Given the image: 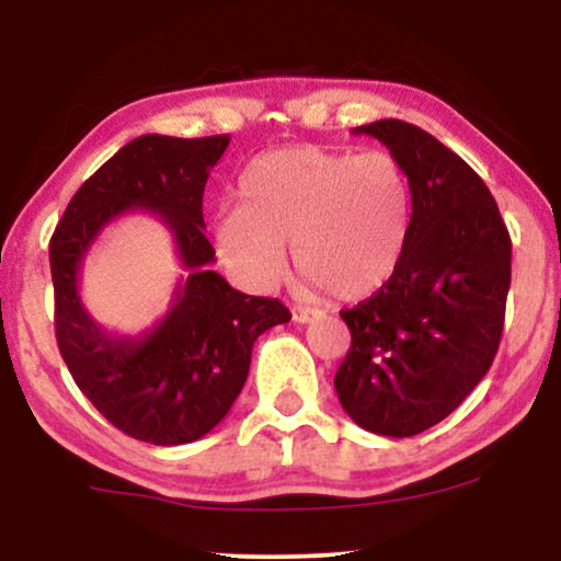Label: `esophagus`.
<instances>
[{"label": "esophagus", "mask_w": 561, "mask_h": 561, "mask_svg": "<svg viewBox=\"0 0 561 561\" xmlns=\"http://www.w3.org/2000/svg\"><path fill=\"white\" fill-rule=\"evenodd\" d=\"M294 321L296 324H309V321L313 319V311L311 309H306V306H294Z\"/></svg>", "instance_id": "esophagus-1"}]
</instances>
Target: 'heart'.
Segmentation results:
<instances>
[{"label":"heart","mask_w":561,"mask_h":561,"mask_svg":"<svg viewBox=\"0 0 561 561\" xmlns=\"http://www.w3.org/2000/svg\"><path fill=\"white\" fill-rule=\"evenodd\" d=\"M237 198L217 221V248L257 286L280 278L286 242L306 283L342 301L378 294L401 263L411 188L386 150H271L244 168Z\"/></svg>","instance_id":"heart-1"}]
</instances>
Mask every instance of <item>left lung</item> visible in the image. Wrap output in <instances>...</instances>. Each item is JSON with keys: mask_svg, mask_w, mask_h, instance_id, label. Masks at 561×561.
<instances>
[{"mask_svg": "<svg viewBox=\"0 0 561 561\" xmlns=\"http://www.w3.org/2000/svg\"><path fill=\"white\" fill-rule=\"evenodd\" d=\"M401 163L411 188L405 248L378 294L342 311L352 347L334 375L365 432L413 436L447 419L485 378L511 288V234L485 183L416 125L355 127Z\"/></svg>", "mask_w": 561, "mask_h": 561, "instance_id": "left-lung-1", "label": "left lung"}]
</instances>
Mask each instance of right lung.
Instances as JSON below:
<instances>
[{
	"label": "right lung",
	"instance_id": "1",
	"mask_svg": "<svg viewBox=\"0 0 561 561\" xmlns=\"http://www.w3.org/2000/svg\"><path fill=\"white\" fill-rule=\"evenodd\" d=\"M229 135H142L76 191L50 237L56 340L76 386L102 416L140 442L175 447L227 416L248 380L252 344L290 321L278 298L244 296L221 278L206 240L204 186ZM152 213L190 275L172 309L142 335H114L80 301V267L95 237L125 213Z\"/></svg>",
	"mask_w": 561,
	"mask_h": 561
}]
</instances>
